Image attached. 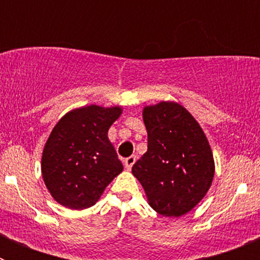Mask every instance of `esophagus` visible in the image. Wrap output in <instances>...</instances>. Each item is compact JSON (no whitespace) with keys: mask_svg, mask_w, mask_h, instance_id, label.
Returning a JSON list of instances; mask_svg holds the SVG:
<instances>
[{"mask_svg":"<svg viewBox=\"0 0 260 260\" xmlns=\"http://www.w3.org/2000/svg\"><path fill=\"white\" fill-rule=\"evenodd\" d=\"M125 168H126V171H132V168L133 165L135 164V156H130V157H127L125 160Z\"/></svg>","mask_w":260,"mask_h":260,"instance_id":"esophagus-1","label":"esophagus"}]
</instances>
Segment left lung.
Masks as SVG:
<instances>
[{
  "label": "left lung",
  "mask_w": 260,
  "mask_h": 260,
  "mask_svg": "<svg viewBox=\"0 0 260 260\" xmlns=\"http://www.w3.org/2000/svg\"><path fill=\"white\" fill-rule=\"evenodd\" d=\"M143 121L148 148L132 172L156 212L180 217L190 212L212 185L211 146L198 121L176 102L146 105Z\"/></svg>",
  "instance_id": "8db88e82"
}]
</instances>
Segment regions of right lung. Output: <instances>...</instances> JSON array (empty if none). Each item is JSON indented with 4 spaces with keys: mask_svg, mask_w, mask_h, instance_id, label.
I'll use <instances>...</instances> for the list:
<instances>
[{
    "mask_svg": "<svg viewBox=\"0 0 260 260\" xmlns=\"http://www.w3.org/2000/svg\"><path fill=\"white\" fill-rule=\"evenodd\" d=\"M123 108L86 105L61 117L45 142L41 176L57 203L86 210L123 171L108 130Z\"/></svg>",
    "mask_w": 260,
    "mask_h": 260,
    "instance_id": "add662e5",
    "label": "right lung"
}]
</instances>
